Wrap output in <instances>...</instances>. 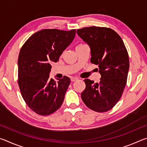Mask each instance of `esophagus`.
Masks as SVG:
<instances>
[{"mask_svg": "<svg viewBox=\"0 0 147 147\" xmlns=\"http://www.w3.org/2000/svg\"><path fill=\"white\" fill-rule=\"evenodd\" d=\"M77 80H78V78H76V77H71V80L72 82H74V81Z\"/></svg>", "mask_w": 147, "mask_h": 147, "instance_id": "esophagus-1", "label": "esophagus"}]
</instances>
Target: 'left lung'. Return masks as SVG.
<instances>
[{
  "label": "left lung",
  "mask_w": 147,
  "mask_h": 147,
  "mask_svg": "<svg viewBox=\"0 0 147 147\" xmlns=\"http://www.w3.org/2000/svg\"><path fill=\"white\" fill-rule=\"evenodd\" d=\"M76 32L90 47L91 62L98 65L101 75L99 83L84 80L82 99L92 110L106 112L117 103L125 88L130 67L127 50L123 39L111 28L90 26Z\"/></svg>",
  "instance_id": "left-lung-1"
}]
</instances>
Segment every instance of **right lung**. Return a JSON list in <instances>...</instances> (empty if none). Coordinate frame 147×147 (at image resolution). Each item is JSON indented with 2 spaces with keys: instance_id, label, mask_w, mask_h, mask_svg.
Returning <instances> with one entry per match:
<instances>
[{
  "instance_id": "add662e5",
  "label": "right lung",
  "mask_w": 147,
  "mask_h": 147,
  "mask_svg": "<svg viewBox=\"0 0 147 147\" xmlns=\"http://www.w3.org/2000/svg\"><path fill=\"white\" fill-rule=\"evenodd\" d=\"M75 34L76 30H42L32 35L20 51L17 62L20 90L28 106L39 115H50L63 103L71 80L65 76L57 78L58 81L50 78V63L59 60Z\"/></svg>"
}]
</instances>
